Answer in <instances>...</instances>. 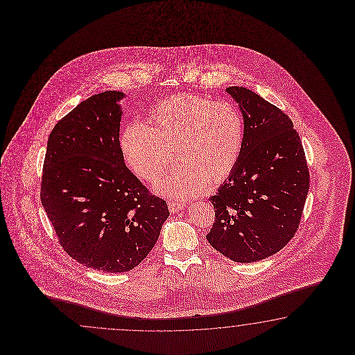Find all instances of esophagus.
Masks as SVG:
<instances>
[{"mask_svg": "<svg viewBox=\"0 0 355 355\" xmlns=\"http://www.w3.org/2000/svg\"><path fill=\"white\" fill-rule=\"evenodd\" d=\"M184 207H185V204L180 203V202H168V209L171 213L181 211Z\"/></svg>", "mask_w": 355, "mask_h": 355, "instance_id": "obj_1", "label": "esophagus"}]
</instances>
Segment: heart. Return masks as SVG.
<instances>
[{
    "label": "heart",
    "mask_w": 355,
    "mask_h": 355,
    "mask_svg": "<svg viewBox=\"0 0 355 355\" xmlns=\"http://www.w3.org/2000/svg\"><path fill=\"white\" fill-rule=\"evenodd\" d=\"M245 121L228 101L182 92L164 98L147 115V125L130 123L121 135V151L141 179L157 182L173 164L180 166L159 190L189 198L202 193L207 181L227 179L239 162Z\"/></svg>",
    "instance_id": "b5f03b06"
}]
</instances>
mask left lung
<instances>
[{"mask_svg": "<svg viewBox=\"0 0 355 355\" xmlns=\"http://www.w3.org/2000/svg\"><path fill=\"white\" fill-rule=\"evenodd\" d=\"M227 92L245 121L241 155L209 200L216 211L207 240L237 263L272 257L293 239L309 188L306 155L293 121L246 87Z\"/></svg>", "mask_w": 355, "mask_h": 355, "instance_id": "left-lung-1", "label": "left lung"}]
</instances>
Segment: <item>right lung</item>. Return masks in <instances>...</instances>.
Segmentation results:
<instances>
[{
	"label": "right lung",
	"mask_w": 355,
	"mask_h": 355,
	"mask_svg": "<svg viewBox=\"0 0 355 355\" xmlns=\"http://www.w3.org/2000/svg\"><path fill=\"white\" fill-rule=\"evenodd\" d=\"M121 91L85 100L51 132L40 200L69 257L87 268L129 272L150 254L168 217L124 164Z\"/></svg>",
	"instance_id": "add662e5"
}]
</instances>
